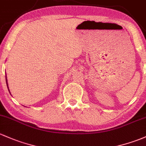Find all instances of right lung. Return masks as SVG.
Segmentation results:
<instances>
[{
	"mask_svg": "<svg viewBox=\"0 0 146 146\" xmlns=\"http://www.w3.org/2000/svg\"><path fill=\"white\" fill-rule=\"evenodd\" d=\"M6 84H7V88H8V85H7V77H6ZM10 91V90H9Z\"/></svg>",
	"mask_w": 146,
	"mask_h": 146,
	"instance_id": "add662e5",
	"label": "right lung"
}]
</instances>
